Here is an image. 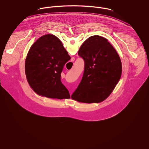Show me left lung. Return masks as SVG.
<instances>
[{
  "instance_id": "8db88e82",
  "label": "left lung",
  "mask_w": 149,
  "mask_h": 149,
  "mask_svg": "<svg viewBox=\"0 0 149 149\" xmlns=\"http://www.w3.org/2000/svg\"><path fill=\"white\" fill-rule=\"evenodd\" d=\"M78 55L84 61V70L71 98L86 103L103 101L120 79L122 64L118 54L106 38L95 35L85 40Z\"/></svg>"
}]
</instances>
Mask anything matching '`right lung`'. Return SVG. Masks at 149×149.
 <instances>
[{
    "mask_svg": "<svg viewBox=\"0 0 149 149\" xmlns=\"http://www.w3.org/2000/svg\"><path fill=\"white\" fill-rule=\"evenodd\" d=\"M70 58L55 36L39 38L31 47L25 61V72L31 87L44 97L69 98V92L61 81V73Z\"/></svg>",
    "mask_w": 149,
    "mask_h": 149,
    "instance_id": "right-lung-1",
    "label": "right lung"
}]
</instances>
